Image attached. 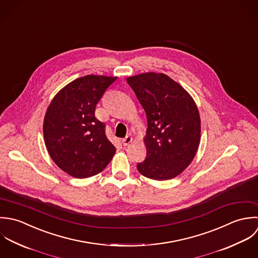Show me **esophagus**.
<instances>
[{
	"label": "esophagus",
	"instance_id": "34e87169",
	"mask_svg": "<svg viewBox=\"0 0 258 258\" xmlns=\"http://www.w3.org/2000/svg\"><path fill=\"white\" fill-rule=\"evenodd\" d=\"M132 142H133V138L130 137V136H127V137H125L124 139L121 140V143H122L123 146H127V145H130Z\"/></svg>",
	"mask_w": 258,
	"mask_h": 258
}]
</instances>
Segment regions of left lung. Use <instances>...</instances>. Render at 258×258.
<instances>
[{"mask_svg": "<svg viewBox=\"0 0 258 258\" xmlns=\"http://www.w3.org/2000/svg\"><path fill=\"white\" fill-rule=\"evenodd\" d=\"M148 118L147 158L137 164L144 176L170 179L185 169L198 152L201 117L188 93L164 74L126 79Z\"/></svg>", "mask_w": 258, "mask_h": 258, "instance_id": "left-lung-1", "label": "left lung"}]
</instances>
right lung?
I'll return each mask as SVG.
<instances>
[{
	"mask_svg": "<svg viewBox=\"0 0 258 258\" xmlns=\"http://www.w3.org/2000/svg\"><path fill=\"white\" fill-rule=\"evenodd\" d=\"M115 77L86 76L60 90L49 105L44 139L54 163L70 175L86 178L103 171L115 154L105 123L95 116L97 103Z\"/></svg>",
	"mask_w": 258,
	"mask_h": 258,
	"instance_id": "1",
	"label": "right lung"
}]
</instances>
